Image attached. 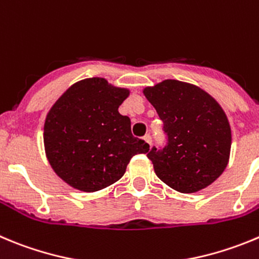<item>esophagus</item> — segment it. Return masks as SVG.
Listing matches in <instances>:
<instances>
[{"mask_svg":"<svg viewBox=\"0 0 259 259\" xmlns=\"http://www.w3.org/2000/svg\"><path fill=\"white\" fill-rule=\"evenodd\" d=\"M144 140H145L146 144L151 145V136H150V135H145V136H144Z\"/></svg>","mask_w":259,"mask_h":259,"instance_id":"esophagus-1","label":"esophagus"}]
</instances>
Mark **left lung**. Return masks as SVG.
Here are the masks:
<instances>
[{"label":"left lung","mask_w":259,"mask_h":259,"mask_svg":"<svg viewBox=\"0 0 259 259\" xmlns=\"http://www.w3.org/2000/svg\"><path fill=\"white\" fill-rule=\"evenodd\" d=\"M163 120L167 145L148 154L156 176L180 193H196L224 173L231 128L221 105L198 86L165 79L144 89Z\"/></svg>","instance_id":"1"}]
</instances>
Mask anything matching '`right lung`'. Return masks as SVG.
<instances>
[{
    "label": "right lung",
    "mask_w": 259,
    "mask_h": 259,
    "mask_svg": "<svg viewBox=\"0 0 259 259\" xmlns=\"http://www.w3.org/2000/svg\"><path fill=\"white\" fill-rule=\"evenodd\" d=\"M130 95L127 89L104 78L74 83L47 113L45 151L52 169L74 189L94 193L124 175L136 154L149 144L132 136L131 120L118 111Z\"/></svg>",
    "instance_id": "add662e5"
}]
</instances>
